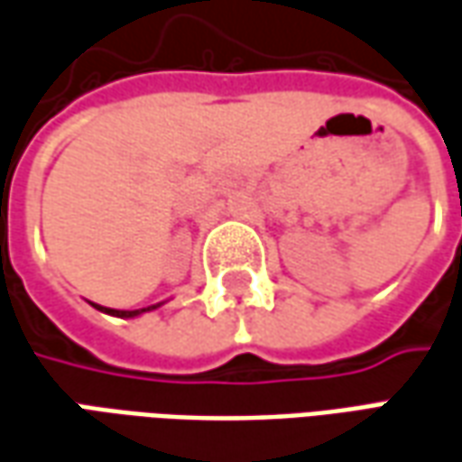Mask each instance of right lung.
Returning a JSON list of instances; mask_svg holds the SVG:
<instances>
[{
  "label": "right lung",
  "instance_id": "add662e5",
  "mask_svg": "<svg viewBox=\"0 0 462 462\" xmlns=\"http://www.w3.org/2000/svg\"><path fill=\"white\" fill-rule=\"evenodd\" d=\"M166 300L162 303H153V306H146V309H134V310H118V309H106V306H98V303H90L93 309L100 310V313H108V316H118V319H136L141 313H149V310H156L159 306H164Z\"/></svg>",
  "mask_w": 462,
  "mask_h": 462
}]
</instances>
